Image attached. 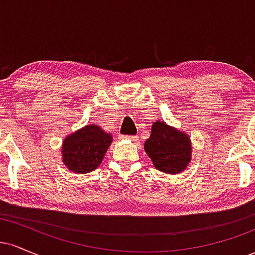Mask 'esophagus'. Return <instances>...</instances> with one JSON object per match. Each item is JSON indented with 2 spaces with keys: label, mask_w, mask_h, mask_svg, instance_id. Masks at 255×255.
Wrapping results in <instances>:
<instances>
[{
  "label": "esophagus",
  "mask_w": 255,
  "mask_h": 255,
  "mask_svg": "<svg viewBox=\"0 0 255 255\" xmlns=\"http://www.w3.org/2000/svg\"><path fill=\"white\" fill-rule=\"evenodd\" d=\"M122 139H128V140H130V141H133V142H136L137 140H139V136H121Z\"/></svg>",
  "instance_id": "1"
}]
</instances>
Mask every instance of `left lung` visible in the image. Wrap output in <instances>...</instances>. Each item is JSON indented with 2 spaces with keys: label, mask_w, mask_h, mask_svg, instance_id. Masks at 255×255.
<instances>
[{
  "label": "left lung",
  "mask_w": 255,
  "mask_h": 255,
  "mask_svg": "<svg viewBox=\"0 0 255 255\" xmlns=\"http://www.w3.org/2000/svg\"><path fill=\"white\" fill-rule=\"evenodd\" d=\"M144 150L154 168L165 174H180L192 160L193 148L188 134L159 120L152 124Z\"/></svg>",
  "instance_id": "1"
}]
</instances>
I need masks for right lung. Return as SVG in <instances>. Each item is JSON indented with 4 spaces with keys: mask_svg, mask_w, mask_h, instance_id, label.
Masks as SVG:
<instances>
[{
    "mask_svg": "<svg viewBox=\"0 0 255 255\" xmlns=\"http://www.w3.org/2000/svg\"><path fill=\"white\" fill-rule=\"evenodd\" d=\"M113 142V135L101 126L86 125L64 137L61 147L63 165L77 174L97 169Z\"/></svg>",
    "mask_w": 255,
    "mask_h": 255,
    "instance_id": "right-lung-1",
    "label": "right lung"
}]
</instances>
